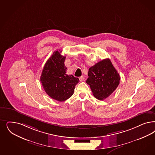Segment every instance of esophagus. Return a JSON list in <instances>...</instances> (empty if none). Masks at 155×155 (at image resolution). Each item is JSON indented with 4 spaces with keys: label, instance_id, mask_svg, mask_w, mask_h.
<instances>
[{
    "label": "esophagus",
    "instance_id": "obj_1",
    "mask_svg": "<svg viewBox=\"0 0 155 155\" xmlns=\"http://www.w3.org/2000/svg\"><path fill=\"white\" fill-rule=\"evenodd\" d=\"M84 79H85V78L83 76H81L79 78V80H80V81H83V80H84Z\"/></svg>",
    "mask_w": 155,
    "mask_h": 155
}]
</instances>
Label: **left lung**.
Instances as JSON below:
<instances>
[{"instance_id": "8db88e82", "label": "left lung", "mask_w": 155, "mask_h": 155, "mask_svg": "<svg viewBox=\"0 0 155 155\" xmlns=\"http://www.w3.org/2000/svg\"><path fill=\"white\" fill-rule=\"evenodd\" d=\"M86 83L95 97L100 100L107 98L120 83V75L109 59L100 61L90 67Z\"/></svg>"}]
</instances>
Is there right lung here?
Here are the masks:
<instances>
[{
    "instance_id": "add662e5",
    "label": "right lung",
    "mask_w": 155,
    "mask_h": 155,
    "mask_svg": "<svg viewBox=\"0 0 155 155\" xmlns=\"http://www.w3.org/2000/svg\"><path fill=\"white\" fill-rule=\"evenodd\" d=\"M61 52L56 51L47 61L40 80L48 96L53 99L63 101L73 95L75 85L79 82V79L66 74L65 56L61 55Z\"/></svg>"
}]
</instances>
